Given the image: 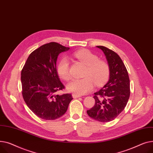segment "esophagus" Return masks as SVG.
Here are the masks:
<instances>
[{
  "instance_id": "1",
  "label": "esophagus",
  "mask_w": 153,
  "mask_h": 153,
  "mask_svg": "<svg viewBox=\"0 0 153 153\" xmlns=\"http://www.w3.org/2000/svg\"><path fill=\"white\" fill-rule=\"evenodd\" d=\"M72 97L75 99V98H78V97H81V96H80V95H78V94H75V93H73V94H72Z\"/></svg>"
}]
</instances>
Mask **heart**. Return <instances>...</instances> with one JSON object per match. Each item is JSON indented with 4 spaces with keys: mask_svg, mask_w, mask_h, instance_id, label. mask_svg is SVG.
<instances>
[{
    "mask_svg": "<svg viewBox=\"0 0 153 153\" xmlns=\"http://www.w3.org/2000/svg\"><path fill=\"white\" fill-rule=\"evenodd\" d=\"M74 56L86 65L87 68L83 78L74 79L68 83V91L78 95L85 94L91 91L94 86L102 85L107 79L109 75L108 64L103 60H98V57L88 50H79L74 53ZM58 74L65 80L71 78L70 62L67 58H63L58 66Z\"/></svg>",
    "mask_w": 153,
    "mask_h": 153,
    "instance_id": "obj_1",
    "label": "heart"
}]
</instances>
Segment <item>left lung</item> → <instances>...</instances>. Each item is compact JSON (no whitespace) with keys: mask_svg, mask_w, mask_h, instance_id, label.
Returning a JSON list of instances; mask_svg holds the SVG:
<instances>
[{"mask_svg":"<svg viewBox=\"0 0 153 153\" xmlns=\"http://www.w3.org/2000/svg\"><path fill=\"white\" fill-rule=\"evenodd\" d=\"M102 51L109 67V79L100 91L94 93L95 104L87 111L91 118L101 122L115 119L125 109L130 94L128 71L117 53L104 46Z\"/></svg>","mask_w":153,"mask_h":153,"instance_id":"1","label":"left lung"}]
</instances>
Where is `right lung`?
<instances>
[{
    "label": "right lung",
    "instance_id": "1",
    "mask_svg": "<svg viewBox=\"0 0 153 153\" xmlns=\"http://www.w3.org/2000/svg\"><path fill=\"white\" fill-rule=\"evenodd\" d=\"M69 49L54 42L44 44L30 53L22 70L23 100L30 109L42 119L52 120L60 117L73 100L71 94H55L64 88L57 74V57Z\"/></svg>",
    "mask_w": 153,
    "mask_h": 153
}]
</instances>
